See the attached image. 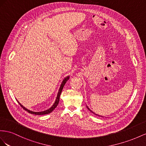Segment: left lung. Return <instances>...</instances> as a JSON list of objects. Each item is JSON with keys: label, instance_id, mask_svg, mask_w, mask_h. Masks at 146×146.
<instances>
[{"label": "left lung", "instance_id": "1", "mask_svg": "<svg viewBox=\"0 0 146 146\" xmlns=\"http://www.w3.org/2000/svg\"><path fill=\"white\" fill-rule=\"evenodd\" d=\"M87 108H88V110H89L90 111H91L92 112H93V113H94V112H92V111H91V110H90L89 109V108H88V106H87ZM94 114H95V113H94ZM95 114V115H97V114ZM99 116H100V115H99Z\"/></svg>", "mask_w": 146, "mask_h": 146}]
</instances>
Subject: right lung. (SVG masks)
<instances>
[{
  "instance_id": "right-lung-1",
  "label": "right lung",
  "mask_w": 146,
  "mask_h": 146,
  "mask_svg": "<svg viewBox=\"0 0 146 146\" xmlns=\"http://www.w3.org/2000/svg\"><path fill=\"white\" fill-rule=\"evenodd\" d=\"M69 78H70V76H66V78H64V80H63V81H62V84H61V85H60V88H59V92H58V94H57V97H56V101H55L54 103L53 104V105H52L51 108H50L49 109H48V110H47L44 111H41V112H34V111H30V110H27V108H26L24 106H23L21 105V104L18 101V103L20 105V106H21L25 111H27V112H29V113H31V114H35V115H44V114H48L51 113V112L57 107L58 104H59V99H60V94H61L62 89H63L64 87V85L65 84V83L66 82V81H67L69 80Z\"/></svg>"
}]
</instances>
